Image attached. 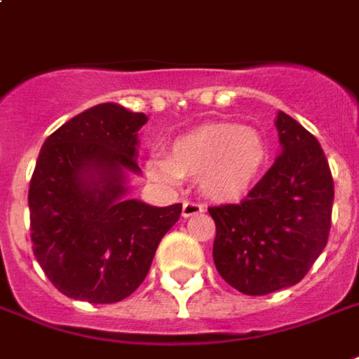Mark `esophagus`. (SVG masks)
Here are the masks:
<instances>
[{
    "label": "esophagus",
    "instance_id": "34e87169",
    "mask_svg": "<svg viewBox=\"0 0 359 359\" xmlns=\"http://www.w3.org/2000/svg\"><path fill=\"white\" fill-rule=\"evenodd\" d=\"M204 212V205L198 204V202H190L187 200L184 204H182V217H192V215H198Z\"/></svg>",
    "mask_w": 359,
    "mask_h": 359
}]
</instances>
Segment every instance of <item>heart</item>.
Masks as SVG:
<instances>
[{"label":"heart","mask_w":359,"mask_h":359,"mask_svg":"<svg viewBox=\"0 0 359 359\" xmlns=\"http://www.w3.org/2000/svg\"><path fill=\"white\" fill-rule=\"evenodd\" d=\"M270 159L260 132L237 124H205L179 136L169 155H151L145 171L165 184L197 177L205 196L217 202L241 200L262 177Z\"/></svg>","instance_id":"obj_1"}]
</instances>
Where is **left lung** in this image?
Listing matches in <instances>:
<instances>
[{
	"instance_id": "1",
	"label": "left lung",
	"mask_w": 359,
	"mask_h": 359,
	"mask_svg": "<svg viewBox=\"0 0 359 359\" xmlns=\"http://www.w3.org/2000/svg\"><path fill=\"white\" fill-rule=\"evenodd\" d=\"M276 130L282 151L247 200L208 210L215 268L247 295L302 282L330 231L334 182L319 142L282 110Z\"/></svg>"
}]
</instances>
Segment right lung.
Returning <instances> with one entry per match:
<instances>
[{"label": "right lung", "instance_id": "1", "mask_svg": "<svg viewBox=\"0 0 359 359\" xmlns=\"http://www.w3.org/2000/svg\"><path fill=\"white\" fill-rule=\"evenodd\" d=\"M147 116L116 102L85 110L44 142L29 188L34 257L60 292L116 303L136 292L182 204L128 198Z\"/></svg>", "mask_w": 359, "mask_h": 359}]
</instances>
